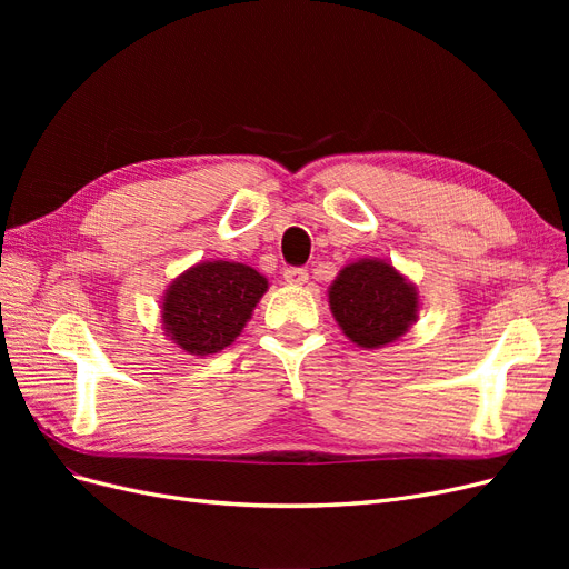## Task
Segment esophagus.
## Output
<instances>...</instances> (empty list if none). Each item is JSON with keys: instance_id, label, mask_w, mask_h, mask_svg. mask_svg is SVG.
I'll list each match as a JSON object with an SVG mask.
<instances>
[{"instance_id": "34e87169", "label": "esophagus", "mask_w": 569, "mask_h": 569, "mask_svg": "<svg viewBox=\"0 0 569 569\" xmlns=\"http://www.w3.org/2000/svg\"><path fill=\"white\" fill-rule=\"evenodd\" d=\"M284 280H287L289 284H303V282L308 280V270H306V268L291 266V268L284 270Z\"/></svg>"}]
</instances>
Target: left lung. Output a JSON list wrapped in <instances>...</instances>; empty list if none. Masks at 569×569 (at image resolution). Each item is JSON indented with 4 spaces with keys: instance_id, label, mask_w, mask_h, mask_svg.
I'll return each instance as SVG.
<instances>
[{
    "instance_id": "left-lung-1",
    "label": "left lung",
    "mask_w": 569,
    "mask_h": 569,
    "mask_svg": "<svg viewBox=\"0 0 569 569\" xmlns=\"http://www.w3.org/2000/svg\"><path fill=\"white\" fill-rule=\"evenodd\" d=\"M332 313L353 343L377 349L399 339L418 313L416 287L382 261L343 268L330 287Z\"/></svg>"
}]
</instances>
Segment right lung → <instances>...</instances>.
Returning <instances> with one entry per match:
<instances>
[{
    "label": "right lung",
    "instance_id": "1",
    "mask_svg": "<svg viewBox=\"0 0 569 569\" xmlns=\"http://www.w3.org/2000/svg\"><path fill=\"white\" fill-rule=\"evenodd\" d=\"M263 274L242 263H201L170 284L163 322L187 353L209 356L226 349L266 295Z\"/></svg>",
    "mask_w": 569,
    "mask_h": 569
}]
</instances>
